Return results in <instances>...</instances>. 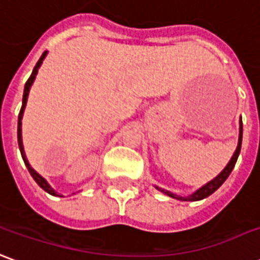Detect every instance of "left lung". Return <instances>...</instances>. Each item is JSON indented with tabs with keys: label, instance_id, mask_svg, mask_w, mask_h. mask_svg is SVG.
<instances>
[{
	"label": "left lung",
	"instance_id": "obj_1",
	"mask_svg": "<svg viewBox=\"0 0 260 260\" xmlns=\"http://www.w3.org/2000/svg\"><path fill=\"white\" fill-rule=\"evenodd\" d=\"M241 144H242V120L239 121L238 147H237V150H235V152H234L231 161L228 162L227 167L224 168V171H222L221 174L218 175L217 178H214V179L211 180V182H209L207 185H204L203 187H200L198 192H194L192 196H187V198H180V196H178V194H174V193L168 192V190H164V189H161V187H156V189H158V190H161L162 193H165V194H168L169 198L179 199V200H185V202H196V200H202V199L204 198H209L210 194H211V193H214L215 190H217V189H218V187L225 182V179H227L228 176H230L231 171H233L234 167H235L237 159H238L239 152H241Z\"/></svg>",
	"mask_w": 260,
	"mask_h": 260
}]
</instances>
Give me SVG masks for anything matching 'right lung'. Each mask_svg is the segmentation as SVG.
Returning <instances> with one entry per match:
<instances>
[{"instance_id":"right-lung-1","label":"right lung","mask_w":260,"mask_h":260,"mask_svg":"<svg viewBox=\"0 0 260 260\" xmlns=\"http://www.w3.org/2000/svg\"><path fill=\"white\" fill-rule=\"evenodd\" d=\"M46 53L47 51H45L43 54H42V57L39 58V61L36 62V66H35V68H33L32 74H30V77H29V80L26 81V84H25V91H23V99H22V108H21V112H19V116H18V144H19V150H21V154H22V158H23V161H25V165H26L27 171L30 172V175H32V178L35 180H36V183H38L43 190H46L47 193H50V194H53V196H57V193L51 189V186L46 182L45 178H42L40 175L35 171V169L29 165V162H27L26 159V155H25V151H23V145H22V115H23V110H25V106H26V101H27V95H29V89H30V86H32L33 81H35V77H36V74H38V70L39 67H40V64H42V61H43V58L46 57Z\"/></svg>"}]
</instances>
